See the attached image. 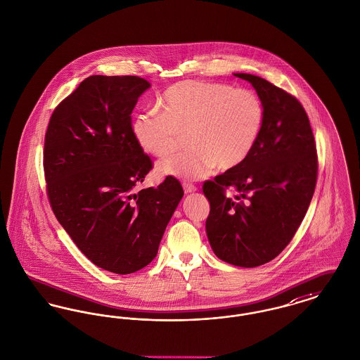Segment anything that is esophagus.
I'll use <instances>...</instances> for the list:
<instances>
[{
	"mask_svg": "<svg viewBox=\"0 0 360 360\" xmlns=\"http://www.w3.org/2000/svg\"><path fill=\"white\" fill-rule=\"evenodd\" d=\"M196 191V187L192 186V184H184V192L186 193H192V192Z\"/></svg>",
	"mask_w": 360,
	"mask_h": 360,
	"instance_id": "34e87169",
	"label": "esophagus"
}]
</instances>
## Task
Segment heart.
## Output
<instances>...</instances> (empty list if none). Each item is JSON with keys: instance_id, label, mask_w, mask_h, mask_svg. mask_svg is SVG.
<instances>
[{"instance_id": "b5f03b06", "label": "heart", "mask_w": 360, "mask_h": 360, "mask_svg": "<svg viewBox=\"0 0 360 360\" xmlns=\"http://www.w3.org/2000/svg\"><path fill=\"white\" fill-rule=\"evenodd\" d=\"M162 112L143 110L131 131L144 153L162 158L187 135L188 150L162 160L157 173L196 180L213 169L243 164L258 143L264 124L259 96L224 83L186 80L170 86L160 98Z\"/></svg>"}]
</instances>
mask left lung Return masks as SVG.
<instances>
[{
	"label": "left lung",
	"mask_w": 360,
	"mask_h": 360,
	"mask_svg": "<svg viewBox=\"0 0 360 360\" xmlns=\"http://www.w3.org/2000/svg\"><path fill=\"white\" fill-rule=\"evenodd\" d=\"M264 108L259 141L236 168L203 184L210 202L206 233L224 262L255 267L274 259L295 236L315 190L318 160L311 125L295 96L250 73ZM233 188L237 195H226Z\"/></svg>",
	"instance_id": "obj_1"
}]
</instances>
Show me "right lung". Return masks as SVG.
Listing matches in <instances>:
<instances>
[{
  "label": "right lung",
  "mask_w": 360,
  "mask_h": 360,
  "mask_svg": "<svg viewBox=\"0 0 360 360\" xmlns=\"http://www.w3.org/2000/svg\"><path fill=\"white\" fill-rule=\"evenodd\" d=\"M151 84L138 76L93 75L53 112L44 168L54 216L98 267L129 274L150 264L184 191L168 176L136 192L153 162L131 131Z\"/></svg>",
  "instance_id": "1"
}]
</instances>
